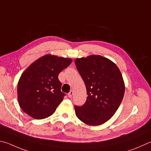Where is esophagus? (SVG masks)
I'll use <instances>...</instances> for the list:
<instances>
[{
    "label": "esophagus",
    "mask_w": 151,
    "mask_h": 151,
    "mask_svg": "<svg viewBox=\"0 0 151 151\" xmlns=\"http://www.w3.org/2000/svg\"><path fill=\"white\" fill-rule=\"evenodd\" d=\"M73 90H70V92L68 94V96L69 98H71L73 96Z\"/></svg>",
    "instance_id": "obj_1"
}]
</instances>
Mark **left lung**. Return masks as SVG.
Masks as SVG:
<instances>
[{
  "instance_id": "obj_1",
  "label": "left lung",
  "mask_w": 151,
  "mask_h": 151,
  "mask_svg": "<svg viewBox=\"0 0 151 151\" xmlns=\"http://www.w3.org/2000/svg\"><path fill=\"white\" fill-rule=\"evenodd\" d=\"M75 63L88 95L83 106H75L76 116L87 125L103 124L114 116L123 100L122 73L114 62L100 55L82 57Z\"/></svg>"
}]
</instances>
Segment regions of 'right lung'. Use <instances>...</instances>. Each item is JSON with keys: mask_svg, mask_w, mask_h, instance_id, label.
I'll list each match as a JSON object with an SVG mask.
<instances>
[{"mask_svg": "<svg viewBox=\"0 0 151 151\" xmlns=\"http://www.w3.org/2000/svg\"><path fill=\"white\" fill-rule=\"evenodd\" d=\"M71 62V59L49 54L26 68L19 79L17 88L19 105L25 113L41 119L55 111L65 96L61 91L59 74Z\"/></svg>", "mask_w": 151, "mask_h": 151, "instance_id": "add662e5", "label": "right lung"}]
</instances>
